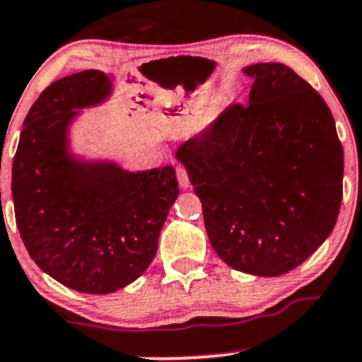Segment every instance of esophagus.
Instances as JSON below:
<instances>
[{"mask_svg":"<svg viewBox=\"0 0 362 362\" xmlns=\"http://www.w3.org/2000/svg\"><path fill=\"white\" fill-rule=\"evenodd\" d=\"M177 178H178V184H180L182 189H189L190 187L189 173H187L184 167H177Z\"/></svg>","mask_w":362,"mask_h":362,"instance_id":"1","label":"esophagus"}]
</instances>
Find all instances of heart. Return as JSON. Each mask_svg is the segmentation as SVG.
Returning <instances> with one entry per match:
<instances>
[{"label":"heart","instance_id":"1","mask_svg":"<svg viewBox=\"0 0 362 362\" xmlns=\"http://www.w3.org/2000/svg\"><path fill=\"white\" fill-rule=\"evenodd\" d=\"M223 113V102H214L210 103L209 107H205V110L200 115V130H209L210 127H214V123H217L218 118Z\"/></svg>","mask_w":362,"mask_h":362}]
</instances>
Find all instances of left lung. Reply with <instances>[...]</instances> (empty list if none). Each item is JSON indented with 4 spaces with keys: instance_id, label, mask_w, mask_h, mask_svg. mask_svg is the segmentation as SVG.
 <instances>
[{
    "instance_id": "8db88e82",
    "label": "left lung",
    "mask_w": 362,
    "mask_h": 362,
    "mask_svg": "<svg viewBox=\"0 0 362 362\" xmlns=\"http://www.w3.org/2000/svg\"><path fill=\"white\" fill-rule=\"evenodd\" d=\"M249 105L175 152L202 202L214 250L235 271L276 277L336 226L344 152L321 95L282 63L245 66Z\"/></svg>"
}]
</instances>
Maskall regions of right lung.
I'll use <instances>...</instances> for the list:
<instances>
[{
	"label": "right lung",
	"mask_w": 362,
	"mask_h": 362,
	"mask_svg": "<svg viewBox=\"0 0 362 362\" xmlns=\"http://www.w3.org/2000/svg\"><path fill=\"white\" fill-rule=\"evenodd\" d=\"M113 90L100 70L54 81L30 108L13 160L16 226L30 257L85 294L115 292L147 271L178 197L170 165L130 172L73 153L71 125Z\"/></svg>",
	"instance_id": "obj_1"
}]
</instances>
